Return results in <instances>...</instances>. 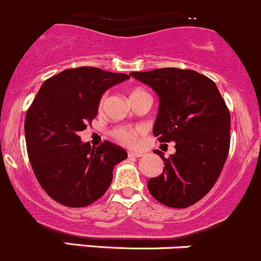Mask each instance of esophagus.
I'll return each instance as SVG.
<instances>
[{
  "label": "esophagus",
  "mask_w": 261,
  "mask_h": 261,
  "mask_svg": "<svg viewBox=\"0 0 261 261\" xmlns=\"http://www.w3.org/2000/svg\"><path fill=\"white\" fill-rule=\"evenodd\" d=\"M142 152H134V151H129L128 152V157L129 159H136V157H141L142 156Z\"/></svg>",
  "instance_id": "esophagus-1"
}]
</instances>
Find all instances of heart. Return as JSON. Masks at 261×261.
I'll list each match as a JSON object with an SVG mask.
<instances>
[{
    "mask_svg": "<svg viewBox=\"0 0 261 261\" xmlns=\"http://www.w3.org/2000/svg\"><path fill=\"white\" fill-rule=\"evenodd\" d=\"M139 94H146V92L143 91V90H139V89H136L133 90V91H130L129 94V97L132 96H136V95H139ZM104 99L105 96H101V99H100V102H99V107H102V104H104ZM143 129H142L141 127H118L115 128V129L112 130V137L115 139V141L119 142L120 144H124V146H128V147H134L137 146V143H138L139 141V137L143 134Z\"/></svg>",
    "mask_w": 261,
    "mask_h": 261,
    "instance_id": "b5f03b06",
    "label": "heart"
}]
</instances>
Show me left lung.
I'll list each match as a JSON object with an SVG mask.
<instances>
[{
	"label": "left lung",
	"mask_w": 261,
	"mask_h": 261,
	"mask_svg": "<svg viewBox=\"0 0 261 261\" xmlns=\"http://www.w3.org/2000/svg\"><path fill=\"white\" fill-rule=\"evenodd\" d=\"M159 95L153 134L162 143L175 142L164 171L148 180L149 193L171 208H187L213 188L229 149L231 117L215 82L193 69L157 68L132 72Z\"/></svg>",
	"instance_id": "8db88e82"
}]
</instances>
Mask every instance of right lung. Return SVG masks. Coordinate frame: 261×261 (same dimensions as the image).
I'll return each mask as SVG.
<instances>
[{
    "mask_svg": "<svg viewBox=\"0 0 261 261\" xmlns=\"http://www.w3.org/2000/svg\"><path fill=\"white\" fill-rule=\"evenodd\" d=\"M129 74L96 67L64 69L42 85L25 117L30 164L44 192L71 208L86 207L110 187L113 169L127 159L122 147L105 141L82 143L80 132L91 124L101 95Z\"/></svg>",
    "mask_w": 261,
    "mask_h": 261,
    "instance_id": "obj_1",
    "label": "right lung"
}]
</instances>
